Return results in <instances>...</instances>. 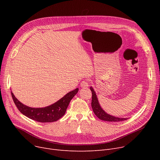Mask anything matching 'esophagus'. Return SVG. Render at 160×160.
<instances>
[{"label":"esophagus","mask_w":160,"mask_h":160,"mask_svg":"<svg viewBox=\"0 0 160 160\" xmlns=\"http://www.w3.org/2000/svg\"><path fill=\"white\" fill-rule=\"evenodd\" d=\"M80 86L83 88H87L89 86V83H88V80H83L82 82H81Z\"/></svg>","instance_id":"34e87169"}]
</instances>
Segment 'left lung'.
Returning <instances> with one entry per match:
<instances>
[{"instance_id":"obj_1","label":"left lung","mask_w":160,"mask_h":160,"mask_svg":"<svg viewBox=\"0 0 160 160\" xmlns=\"http://www.w3.org/2000/svg\"><path fill=\"white\" fill-rule=\"evenodd\" d=\"M90 89L92 93L91 107H92V109H93L94 113L98 119L102 121H110V122H119V121H122L128 119L127 118H119V117H115L106 113L101 108V107H100L98 103V100L97 97L96 93L93 88L91 87Z\"/></svg>"}]
</instances>
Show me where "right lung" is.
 Returning a JSON list of instances; mask_svg holds the SVG:
<instances>
[{
    "label": "right lung",
    "instance_id": "right-lung-1",
    "mask_svg": "<svg viewBox=\"0 0 160 160\" xmlns=\"http://www.w3.org/2000/svg\"><path fill=\"white\" fill-rule=\"evenodd\" d=\"M77 88L69 92L54 104L41 108H33L25 106L16 98L12 92V97L19 111L28 118L40 122H51L58 121L65 113L71 99L78 93Z\"/></svg>",
    "mask_w": 160,
    "mask_h": 160
}]
</instances>
